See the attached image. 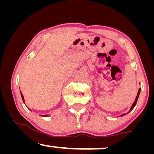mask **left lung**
<instances>
[{"label":"left lung","mask_w":154,"mask_h":154,"mask_svg":"<svg viewBox=\"0 0 154 154\" xmlns=\"http://www.w3.org/2000/svg\"><path fill=\"white\" fill-rule=\"evenodd\" d=\"M140 88L138 90V94H137V96H136V99H135V101H134V102L133 103V104H132V106H131V108H130V110L129 111V112H130L131 110H132L133 109V108H134V107H135V106H136V103H137V101H138V97H139V94H140ZM129 112H128V114L129 113ZM124 115H125V114H123L121 115V116H124Z\"/></svg>","instance_id":"obj_1"}]
</instances>
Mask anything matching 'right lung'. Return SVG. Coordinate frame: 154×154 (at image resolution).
Returning a JSON list of instances; mask_svg holds the SVG:
<instances>
[{"instance_id":"obj_1","label":"right lung","mask_w":154,"mask_h":154,"mask_svg":"<svg viewBox=\"0 0 154 154\" xmlns=\"http://www.w3.org/2000/svg\"><path fill=\"white\" fill-rule=\"evenodd\" d=\"M20 94H21V97H22V99H23V102H24V97H23V94L21 93V92H20ZM42 116H45V117H46V116H48V115H41Z\"/></svg>"}]
</instances>
